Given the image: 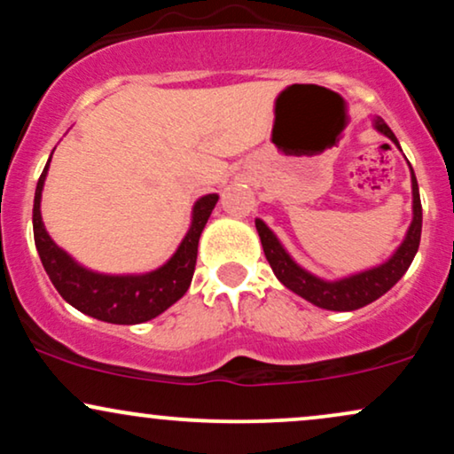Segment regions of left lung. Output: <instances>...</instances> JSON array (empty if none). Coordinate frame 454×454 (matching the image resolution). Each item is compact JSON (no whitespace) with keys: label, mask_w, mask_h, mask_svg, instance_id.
I'll return each instance as SVG.
<instances>
[{"label":"left lung","mask_w":454,"mask_h":454,"mask_svg":"<svg viewBox=\"0 0 454 454\" xmlns=\"http://www.w3.org/2000/svg\"><path fill=\"white\" fill-rule=\"evenodd\" d=\"M373 128L380 134L393 140L399 147V140L393 134L384 119L376 117L373 119ZM401 149V147H399ZM411 170V168H410ZM256 231L260 234V241H262L264 256H267L270 269H273L275 278L288 290H293L294 294L303 296L305 301H309L311 305L322 307V309L331 311H354L361 309V307L373 303L382 294H387L397 281L403 278L405 270L410 269L411 260H414L416 252H419L420 245V231H423V207H420V194H419V184H416V175L411 170V223L405 232V239L401 245L395 249V254L388 260H384L382 264L372 269L358 270V273L348 275V278L340 279H322L317 275L309 273V270L301 267L296 260L286 252V247L281 245L270 228L262 220H256Z\"/></svg>","instance_id":"obj_1"}]
</instances>
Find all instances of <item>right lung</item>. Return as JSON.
<instances>
[{"mask_svg":"<svg viewBox=\"0 0 454 454\" xmlns=\"http://www.w3.org/2000/svg\"><path fill=\"white\" fill-rule=\"evenodd\" d=\"M53 158V153H51ZM51 158L46 161L34 196V241L43 267L53 281L57 293L72 307L96 320L111 325H140L160 316L187 293L196 269L198 239H200L211 211L217 205V194L198 198L192 207L190 231L176 252L160 269L138 275H108L85 269L70 254L57 245L46 232L40 202Z\"/></svg>","mask_w":454,"mask_h":454,"instance_id":"1","label":"right lung"}]
</instances>
